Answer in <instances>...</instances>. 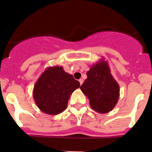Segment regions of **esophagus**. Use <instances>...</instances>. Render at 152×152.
Here are the masks:
<instances>
[{
	"instance_id": "1",
	"label": "esophagus",
	"mask_w": 152,
	"mask_h": 152,
	"mask_svg": "<svg viewBox=\"0 0 152 152\" xmlns=\"http://www.w3.org/2000/svg\"><path fill=\"white\" fill-rule=\"evenodd\" d=\"M83 81H84V80H83L82 79H80V80H79V82H80V85H81V84H83Z\"/></svg>"
}]
</instances>
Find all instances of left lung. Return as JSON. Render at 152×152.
Segmentation results:
<instances>
[{
    "instance_id": "1",
    "label": "left lung",
    "mask_w": 152,
    "mask_h": 152,
    "mask_svg": "<svg viewBox=\"0 0 152 152\" xmlns=\"http://www.w3.org/2000/svg\"><path fill=\"white\" fill-rule=\"evenodd\" d=\"M87 75L88 78L80 88L88 98L91 107L99 113L110 112L119 100V86L107 61L102 58L92 64Z\"/></svg>"
}]
</instances>
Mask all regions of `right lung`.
Instances as JSON below:
<instances>
[{
	"mask_svg": "<svg viewBox=\"0 0 152 152\" xmlns=\"http://www.w3.org/2000/svg\"><path fill=\"white\" fill-rule=\"evenodd\" d=\"M79 87L78 80L62 66L48 67L35 84L33 98L42 112L57 115L67 108L70 96Z\"/></svg>",
	"mask_w": 152,
	"mask_h": 152,
	"instance_id": "right-lung-1",
	"label": "right lung"
}]
</instances>
